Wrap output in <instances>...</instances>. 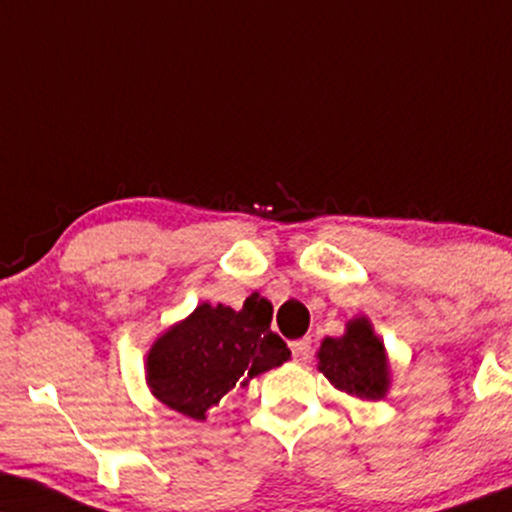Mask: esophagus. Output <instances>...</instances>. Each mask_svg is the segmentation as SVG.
Here are the masks:
<instances>
[{
    "label": "esophagus",
    "instance_id": "esophagus-1",
    "mask_svg": "<svg viewBox=\"0 0 512 512\" xmlns=\"http://www.w3.org/2000/svg\"><path fill=\"white\" fill-rule=\"evenodd\" d=\"M310 348H312V338H298V341L291 343V350H293V357L298 362L307 360V355H310Z\"/></svg>",
    "mask_w": 512,
    "mask_h": 512
}]
</instances>
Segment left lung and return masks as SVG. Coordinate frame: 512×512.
<instances>
[{"label":"left lung","instance_id":"1","mask_svg":"<svg viewBox=\"0 0 512 512\" xmlns=\"http://www.w3.org/2000/svg\"><path fill=\"white\" fill-rule=\"evenodd\" d=\"M317 357L319 372L348 396L377 400L389 389L384 343L372 334L365 317L353 319L346 336L324 338Z\"/></svg>","mask_w":512,"mask_h":512}]
</instances>
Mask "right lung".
<instances>
[{
  "mask_svg": "<svg viewBox=\"0 0 512 512\" xmlns=\"http://www.w3.org/2000/svg\"><path fill=\"white\" fill-rule=\"evenodd\" d=\"M291 357L272 331V305L250 295L243 310L202 303L186 322L169 329L147 355V381L166 408L205 420L233 386Z\"/></svg>",
  "mask_w": 512,
  "mask_h": 512,
  "instance_id": "obj_1",
  "label": "right lung"
}]
</instances>
